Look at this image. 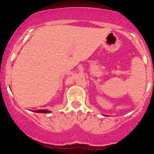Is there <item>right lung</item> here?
Returning <instances> with one entry per match:
<instances>
[{"label": "right lung", "mask_w": 154, "mask_h": 154, "mask_svg": "<svg viewBox=\"0 0 154 154\" xmlns=\"http://www.w3.org/2000/svg\"><path fill=\"white\" fill-rule=\"evenodd\" d=\"M35 112H38V113H50L51 112V111H49V110L48 109H38V110H36V111H34Z\"/></svg>", "instance_id": "1"}]
</instances>
